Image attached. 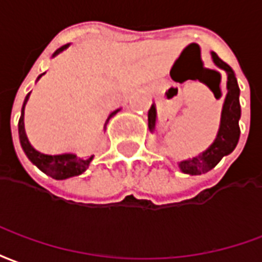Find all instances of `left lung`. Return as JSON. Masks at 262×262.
<instances>
[{
	"instance_id": "obj_1",
	"label": "left lung",
	"mask_w": 262,
	"mask_h": 262,
	"mask_svg": "<svg viewBox=\"0 0 262 262\" xmlns=\"http://www.w3.org/2000/svg\"><path fill=\"white\" fill-rule=\"evenodd\" d=\"M212 58L219 68L225 70L228 74V95H226L225 104H223L221 128H219L215 142L205 152H202L195 158L180 162L181 170L192 176L202 174V173H207L213 169L221 162L223 156L233 152L238 142V137H240L238 120H240L242 110H240V100H238L240 89H238L237 79H236L232 68L225 61L221 60L215 53H212ZM215 95H216V92H215ZM155 123H156V108H155V104H152L148 112V125H149L150 131H154Z\"/></svg>"
}]
</instances>
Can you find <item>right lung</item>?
<instances>
[{
	"label": "right lung",
	"instance_id": "obj_1",
	"mask_svg": "<svg viewBox=\"0 0 262 262\" xmlns=\"http://www.w3.org/2000/svg\"><path fill=\"white\" fill-rule=\"evenodd\" d=\"M67 46H62L58 50L55 51V54H58L60 51H62L66 49ZM41 75H39V78ZM29 95L25 99L24 106H22V114H20V118H19L18 123V131H19V141H20V145H22V149L25 150L26 156L29 158V160L32 163L39 167L40 170L45 171L46 174L51 176L53 179H57V180H64V179H68V177H72V176L81 174L82 171H85L88 169V166L91 163V160L93 159V155L91 156H85V158H79L74 154H61V155H49L43 154L40 150L34 149L33 146L30 145L29 139L26 137V133H25L24 127V108L25 104L29 99ZM120 110H114V112L107 117V121L110 118L116 114ZM106 121V124H107Z\"/></svg>",
	"mask_w": 262,
	"mask_h": 262
}]
</instances>
